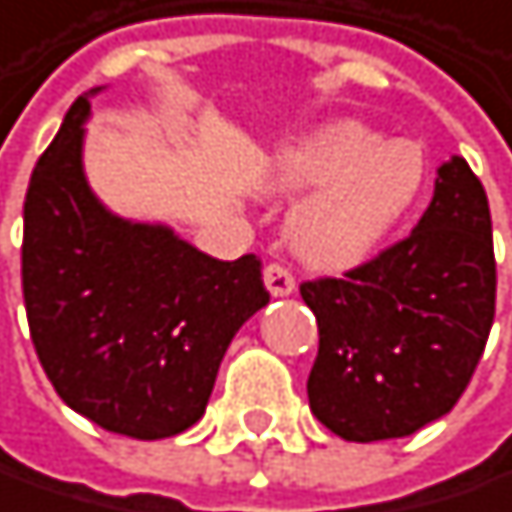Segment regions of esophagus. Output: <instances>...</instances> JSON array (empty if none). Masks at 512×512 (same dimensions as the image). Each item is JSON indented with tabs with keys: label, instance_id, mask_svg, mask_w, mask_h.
Segmentation results:
<instances>
[{
	"label": "esophagus",
	"instance_id": "obj_1",
	"mask_svg": "<svg viewBox=\"0 0 512 512\" xmlns=\"http://www.w3.org/2000/svg\"><path fill=\"white\" fill-rule=\"evenodd\" d=\"M265 288L271 291V297H288L294 291V277L283 265H268L265 268Z\"/></svg>",
	"mask_w": 512,
	"mask_h": 512
}]
</instances>
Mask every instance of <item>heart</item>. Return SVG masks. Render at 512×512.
Masks as SVG:
<instances>
[{
    "instance_id": "obj_1",
    "label": "heart",
    "mask_w": 512,
    "mask_h": 512,
    "mask_svg": "<svg viewBox=\"0 0 512 512\" xmlns=\"http://www.w3.org/2000/svg\"><path fill=\"white\" fill-rule=\"evenodd\" d=\"M430 179L421 144L383 141L353 117L324 120L283 141L265 164L274 197H300L286 221L291 253L315 271L365 265L410 221Z\"/></svg>"
}]
</instances>
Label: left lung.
Instances as JSON below:
<instances>
[{
    "mask_svg": "<svg viewBox=\"0 0 512 512\" xmlns=\"http://www.w3.org/2000/svg\"><path fill=\"white\" fill-rule=\"evenodd\" d=\"M318 321L312 416L348 442L401 439L451 413L495 318L492 218L463 156L436 170L410 238L345 280L303 283Z\"/></svg>",
    "mask_w": 512,
    "mask_h": 512,
    "instance_id": "8db88e82",
    "label": "left lung"
}]
</instances>
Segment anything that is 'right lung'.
Masks as SVG:
<instances>
[{
  "mask_svg": "<svg viewBox=\"0 0 512 512\" xmlns=\"http://www.w3.org/2000/svg\"><path fill=\"white\" fill-rule=\"evenodd\" d=\"M67 111L23 206V297L61 401L132 439L197 424L232 336L265 303L262 262L212 259L173 226L114 215L85 173L91 96Z\"/></svg>",
  "mask_w": 512,
  "mask_h": 512,
  "instance_id": "1",
  "label": "right lung"
}]
</instances>
